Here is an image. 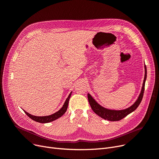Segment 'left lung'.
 I'll return each mask as SVG.
<instances>
[{
	"mask_svg": "<svg viewBox=\"0 0 159 159\" xmlns=\"http://www.w3.org/2000/svg\"><path fill=\"white\" fill-rule=\"evenodd\" d=\"M146 77H147V70H146V66L145 65V76H144V80H143V86L142 88L141 93L140 94V96L138 98V100L136 101V102L130 107L127 108L126 109H124V110H121V111H114V110L107 109L102 107L101 105L98 104L93 99L92 96H90L89 94H88V95H87L88 100H89V102L90 107H91L92 109L93 110V111L96 113V115H98V116L105 120H107L109 121H119L120 120L123 119L126 116L130 114L131 112L134 111L140 105V103L142 100L143 93H144L145 82H146Z\"/></svg>",
	"mask_w": 159,
	"mask_h": 159,
	"instance_id": "8db88e82",
	"label": "left lung"
}]
</instances>
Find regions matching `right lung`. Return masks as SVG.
<instances>
[{
    "label": "right lung",
    "instance_id": "right-lung-1",
    "mask_svg": "<svg viewBox=\"0 0 159 159\" xmlns=\"http://www.w3.org/2000/svg\"><path fill=\"white\" fill-rule=\"evenodd\" d=\"M71 93H72V92L70 93L69 96H68V98H66V100L63 105V106L62 107V108L60 110H59L57 112H55L54 114H52L51 115L46 116H34V115L29 114V113H28L25 111H24L27 116H28L32 120L35 121V122H39V123H48V122H52V121H54V120L59 118V117H61V116H63L65 114V112H66V111L67 109L68 105H69V99H70V96H71Z\"/></svg>",
    "mask_w": 159,
    "mask_h": 159
}]
</instances>
